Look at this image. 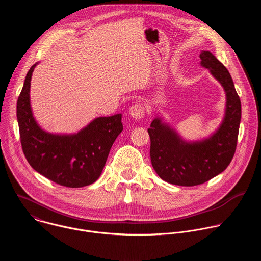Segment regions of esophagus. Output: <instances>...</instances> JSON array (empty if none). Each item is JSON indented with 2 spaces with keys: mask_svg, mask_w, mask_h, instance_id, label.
Segmentation results:
<instances>
[{
  "mask_svg": "<svg viewBox=\"0 0 261 261\" xmlns=\"http://www.w3.org/2000/svg\"><path fill=\"white\" fill-rule=\"evenodd\" d=\"M145 114L144 110V106L141 103H136L133 104L130 108V115L132 118H134L135 120H140L141 118H143Z\"/></svg>",
  "mask_w": 261,
  "mask_h": 261,
  "instance_id": "1",
  "label": "esophagus"
}]
</instances>
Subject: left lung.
<instances>
[{
	"label": "left lung",
	"instance_id": "obj_1",
	"mask_svg": "<svg viewBox=\"0 0 261 261\" xmlns=\"http://www.w3.org/2000/svg\"><path fill=\"white\" fill-rule=\"evenodd\" d=\"M199 57L226 92V115L218 131L208 139L188 143L159 119L147 129L151 162L157 174L165 181L187 187L203 184L227 168L236 153L242 116L241 100L228 70L210 51Z\"/></svg>",
	"mask_w": 261,
	"mask_h": 261
}]
</instances>
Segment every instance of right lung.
<instances>
[{
	"instance_id": "add662e5",
	"label": "right lung",
	"mask_w": 261,
	"mask_h": 261,
	"mask_svg": "<svg viewBox=\"0 0 261 261\" xmlns=\"http://www.w3.org/2000/svg\"><path fill=\"white\" fill-rule=\"evenodd\" d=\"M33 65L16 106L22 152L29 164L51 181L81 188L100 176L116 138L123 130L122 115L98 118L74 135H53L35 122L30 105Z\"/></svg>"
}]
</instances>
